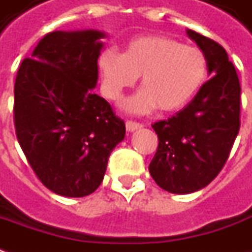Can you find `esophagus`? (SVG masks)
<instances>
[{
  "mask_svg": "<svg viewBox=\"0 0 252 252\" xmlns=\"http://www.w3.org/2000/svg\"><path fill=\"white\" fill-rule=\"evenodd\" d=\"M143 127V125L138 122H133V121H127L126 122V129L129 130V131H134V130L141 129Z\"/></svg>",
  "mask_w": 252,
  "mask_h": 252,
  "instance_id": "34e87169",
  "label": "esophagus"
}]
</instances>
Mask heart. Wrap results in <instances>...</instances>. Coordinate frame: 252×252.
<instances>
[{
  "label": "heart",
  "instance_id": "b5f03b06",
  "mask_svg": "<svg viewBox=\"0 0 252 252\" xmlns=\"http://www.w3.org/2000/svg\"><path fill=\"white\" fill-rule=\"evenodd\" d=\"M102 91L119 101L141 76V90L125 104L131 114H150L159 108L175 112L186 106L208 75L202 50L161 34L138 35L126 43L123 54L108 48L99 54Z\"/></svg>",
  "mask_w": 252,
  "mask_h": 252
}]
</instances>
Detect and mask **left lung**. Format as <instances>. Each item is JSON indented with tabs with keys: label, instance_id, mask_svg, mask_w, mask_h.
<instances>
[{
	"label": "left lung",
	"instance_id": "1",
	"mask_svg": "<svg viewBox=\"0 0 252 252\" xmlns=\"http://www.w3.org/2000/svg\"><path fill=\"white\" fill-rule=\"evenodd\" d=\"M187 34L207 55L214 76L182 111L153 125L158 148L148 169L157 185L173 194L208 186L224 166L240 130V82L224 48L193 30Z\"/></svg>",
	"mask_w": 252,
	"mask_h": 252
}]
</instances>
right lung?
<instances>
[{"instance_id":"add662e5","label":"right lung","mask_w":252,"mask_h":252,"mask_svg":"<svg viewBox=\"0 0 252 252\" xmlns=\"http://www.w3.org/2000/svg\"><path fill=\"white\" fill-rule=\"evenodd\" d=\"M104 35L97 30L48 33L16 75V137L35 176L59 195L94 193L112 150L125 138V122L93 93Z\"/></svg>"}]
</instances>
